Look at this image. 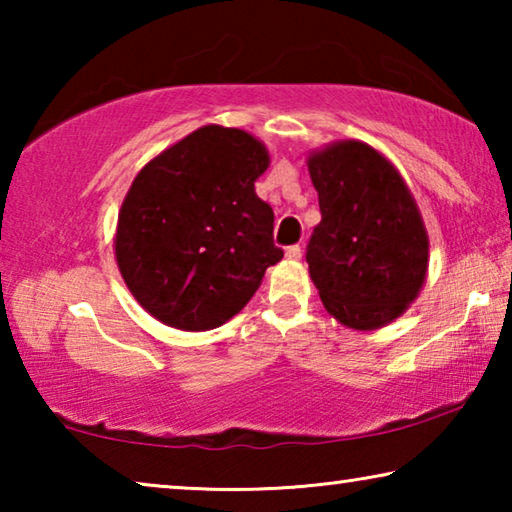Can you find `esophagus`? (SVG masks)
<instances>
[{
  "mask_svg": "<svg viewBox=\"0 0 512 512\" xmlns=\"http://www.w3.org/2000/svg\"><path fill=\"white\" fill-rule=\"evenodd\" d=\"M284 255H287V259H300L302 257V248L296 244V246H289L287 250H284Z\"/></svg>",
  "mask_w": 512,
  "mask_h": 512,
  "instance_id": "obj_1",
  "label": "esophagus"
}]
</instances>
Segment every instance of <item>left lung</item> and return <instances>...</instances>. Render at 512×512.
I'll return each instance as SVG.
<instances>
[{"mask_svg":"<svg viewBox=\"0 0 512 512\" xmlns=\"http://www.w3.org/2000/svg\"><path fill=\"white\" fill-rule=\"evenodd\" d=\"M320 223L307 244L309 275L343 325L377 329L418 296L429 239L409 187L384 155L339 142L309 155Z\"/></svg>","mask_w":512,"mask_h":512,"instance_id":"left-lung-1","label":"left lung"}]
</instances>
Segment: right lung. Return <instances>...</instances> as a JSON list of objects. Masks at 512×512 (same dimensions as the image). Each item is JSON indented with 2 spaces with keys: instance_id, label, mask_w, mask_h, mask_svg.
<instances>
[{
  "instance_id": "add662e5",
  "label": "right lung",
  "mask_w": 512,
  "mask_h": 512,
  "mask_svg": "<svg viewBox=\"0 0 512 512\" xmlns=\"http://www.w3.org/2000/svg\"><path fill=\"white\" fill-rule=\"evenodd\" d=\"M264 144L203 126L137 173L119 212L115 255L137 302L162 323L203 332L230 320L284 257L273 210L255 194Z\"/></svg>"
}]
</instances>
